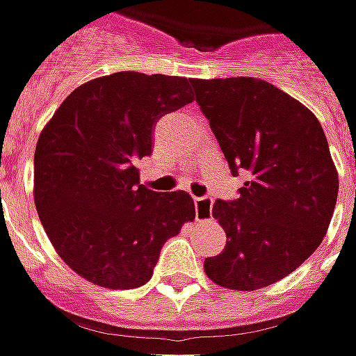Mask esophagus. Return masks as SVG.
Returning a JSON list of instances; mask_svg holds the SVG:
<instances>
[{
    "label": "esophagus",
    "mask_w": 356,
    "mask_h": 356,
    "mask_svg": "<svg viewBox=\"0 0 356 356\" xmlns=\"http://www.w3.org/2000/svg\"><path fill=\"white\" fill-rule=\"evenodd\" d=\"M213 201L209 197H195V217L197 221H209L211 219Z\"/></svg>",
    "instance_id": "esophagus-1"
}]
</instances>
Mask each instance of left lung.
<instances>
[{"label": "left lung", "instance_id": "obj_1", "mask_svg": "<svg viewBox=\"0 0 356 356\" xmlns=\"http://www.w3.org/2000/svg\"><path fill=\"white\" fill-rule=\"evenodd\" d=\"M195 99L233 175L251 181L213 217L225 249L205 259L211 281L255 291L273 285L317 251L331 223L339 177L318 119L263 79H193Z\"/></svg>", "mask_w": 356, "mask_h": 356}]
</instances>
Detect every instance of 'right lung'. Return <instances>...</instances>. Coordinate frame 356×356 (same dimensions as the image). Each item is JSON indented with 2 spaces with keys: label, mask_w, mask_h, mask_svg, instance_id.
<instances>
[{
  "label": "right lung",
  "mask_w": 356,
  "mask_h": 356,
  "mask_svg": "<svg viewBox=\"0 0 356 356\" xmlns=\"http://www.w3.org/2000/svg\"><path fill=\"white\" fill-rule=\"evenodd\" d=\"M193 99V79L119 71L77 87L39 135V219L59 257L87 281L145 285L163 245L195 219L189 193L151 191L135 167L153 153L157 121Z\"/></svg>",
  "instance_id": "right-lung-1"
}]
</instances>
